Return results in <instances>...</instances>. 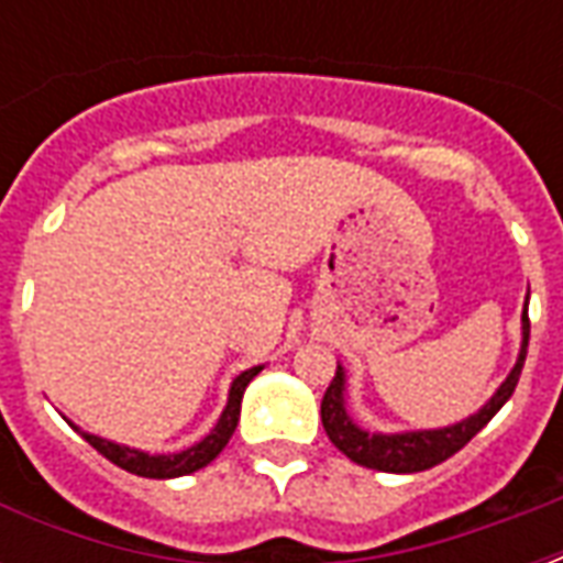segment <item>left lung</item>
<instances>
[{
	"mask_svg": "<svg viewBox=\"0 0 563 563\" xmlns=\"http://www.w3.org/2000/svg\"><path fill=\"white\" fill-rule=\"evenodd\" d=\"M528 307V301H525ZM528 338H531V319L528 310L521 317V350L516 358V367L509 371V377L500 383V389L492 395V401L485 404L479 413L467 416L455 424L446 428H431V431H404V434H371L365 428L350 419L346 413V374L338 365L331 386L322 395V428L334 446L341 449L343 455L362 467L383 473H419L434 467L440 461L452 459L459 449L471 443L473 437L483 431L485 424L492 422V416L509 401V395L516 391V383L525 367V355H528Z\"/></svg>",
	"mask_w": 563,
	"mask_h": 563,
	"instance_id": "8db88e82",
	"label": "left lung"
}]
</instances>
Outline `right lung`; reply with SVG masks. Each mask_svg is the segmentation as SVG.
<instances>
[{
  "instance_id": "obj_1",
  "label": "right lung",
  "mask_w": 563,
  "mask_h": 563,
  "mask_svg": "<svg viewBox=\"0 0 563 563\" xmlns=\"http://www.w3.org/2000/svg\"><path fill=\"white\" fill-rule=\"evenodd\" d=\"M258 371H262V365L250 367V371L234 377L232 389H229V404H225V410H222L220 422L213 424V431H210L205 440H198L196 446L184 449V452H174V455H150V452L120 446V443H111V440H104V437L87 434V431H80V434H84V440H87L96 452H102L104 459L114 461L117 467L135 473V476H147V479H174V476L196 473L201 471V467H208L210 461L217 459L222 449H225V443L232 440L234 428H238V416H241L244 389L250 386V379L256 377Z\"/></svg>"
}]
</instances>
